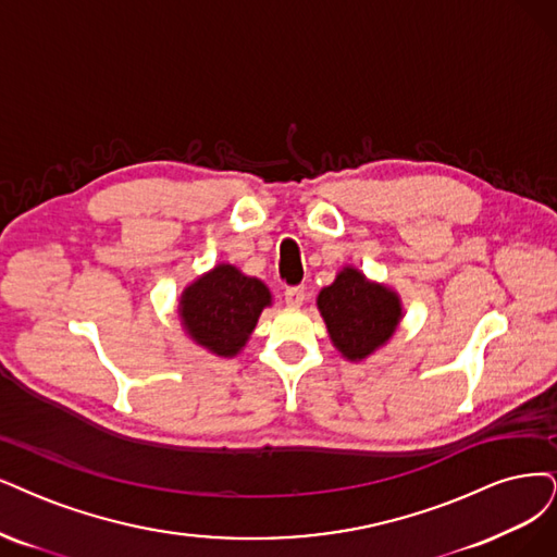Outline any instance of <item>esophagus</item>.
<instances>
[{"mask_svg":"<svg viewBox=\"0 0 557 557\" xmlns=\"http://www.w3.org/2000/svg\"><path fill=\"white\" fill-rule=\"evenodd\" d=\"M284 300L292 307H300L305 300V286H286L284 289Z\"/></svg>","mask_w":557,"mask_h":557,"instance_id":"esophagus-1","label":"esophagus"}]
</instances>
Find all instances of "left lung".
Returning a JSON list of instances; mask_svg holds the SVG:
<instances>
[{
  "mask_svg": "<svg viewBox=\"0 0 557 557\" xmlns=\"http://www.w3.org/2000/svg\"><path fill=\"white\" fill-rule=\"evenodd\" d=\"M327 333L348 360H362L393 337L401 317L397 294L367 282L356 268H344L319 294Z\"/></svg>",
  "mask_w": 557,
  "mask_h": 557,
  "instance_id": "obj_1",
  "label": "left lung"
}]
</instances>
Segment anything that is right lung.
Returning <instances> with one entry per match:
<instances>
[{
  "instance_id": "add662e5",
  "label": "right lung",
  "mask_w": 557,
  "mask_h": 557,
  "mask_svg": "<svg viewBox=\"0 0 557 557\" xmlns=\"http://www.w3.org/2000/svg\"><path fill=\"white\" fill-rule=\"evenodd\" d=\"M271 292L261 280L222 263L185 289L178 314L188 335L218 356H236L255 331Z\"/></svg>"
}]
</instances>
